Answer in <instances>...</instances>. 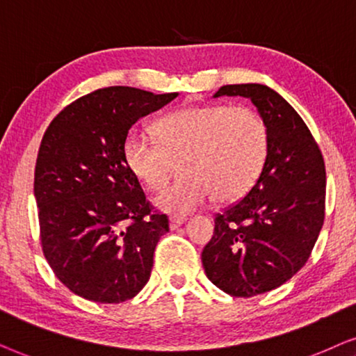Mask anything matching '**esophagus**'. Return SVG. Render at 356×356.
Listing matches in <instances>:
<instances>
[{
  "instance_id": "1",
  "label": "esophagus",
  "mask_w": 356,
  "mask_h": 356,
  "mask_svg": "<svg viewBox=\"0 0 356 356\" xmlns=\"http://www.w3.org/2000/svg\"><path fill=\"white\" fill-rule=\"evenodd\" d=\"M186 221H187V218L184 215H174L169 218V227L170 229H177V227L182 226Z\"/></svg>"
}]
</instances>
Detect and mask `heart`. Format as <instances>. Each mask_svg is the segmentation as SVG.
<instances>
[{
  "label": "heart",
  "instance_id": "heart-1",
  "mask_svg": "<svg viewBox=\"0 0 356 356\" xmlns=\"http://www.w3.org/2000/svg\"><path fill=\"white\" fill-rule=\"evenodd\" d=\"M154 135L158 143L130 134L123 159L148 191H159L179 163L181 177L154 198L164 211H191L210 197L238 200L257 182L268 154L267 123L249 107L182 108L156 123Z\"/></svg>",
  "mask_w": 356,
  "mask_h": 356
}]
</instances>
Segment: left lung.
Returning <instances> with one entry per match:
<instances>
[{"label": "left lung", "mask_w": 356, "mask_h": 356, "mask_svg": "<svg viewBox=\"0 0 356 356\" xmlns=\"http://www.w3.org/2000/svg\"><path fill=\"white\" fill-rule=\"evenodd\" d=\"M250 99L268 129L255 186L215 218L202 264L213 285L236 298L275 290L309 259L325 210V165L298 112L264 84H229L213 97Z\"/></svg>", "instance_id": "8db88e82"}]
</instances>
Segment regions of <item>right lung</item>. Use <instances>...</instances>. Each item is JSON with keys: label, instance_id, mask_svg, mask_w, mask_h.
<instances>
[{"label": "right lung", "instance_id": "obj_1", "mask_svg": "<svg viewBox=\"0 0 356 356\" xmlns=\"http://www.w3.org/2000/svg\"><path fill=\"white\" fill-rule=\"evenodd\" d=\"M179 92L97 89L65 107L35 163L42 250L56 278L94 302H123L148 283L168 216L151 211L123 159L129 130Z\"/></svg>", "mask_w": 356, "mask_h": 356}]
</instances>
